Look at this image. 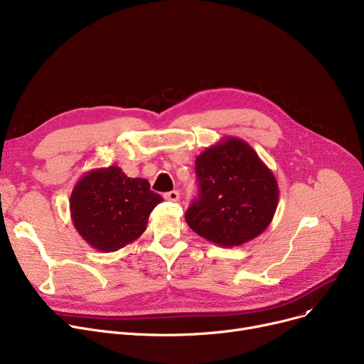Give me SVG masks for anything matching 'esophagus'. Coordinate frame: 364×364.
Here are the masks:
<instances>
[{
    "mask_svg": "<svg viewBox=\"0 0 364 364\" xmlns=\"http://www.w3.org/2000/svg\"><path fill=\"white\" fill-rule=\"evenodd\" d=\"M164 198L169 202H177L180 199V193L177 191H172V192H168L164 195Z\"/></svg>",
    "mask_w": 364,
    "mask_h": 364,
    "instance_id": "1",
    "label": "esophagus"
}]
</instances>
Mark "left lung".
Here are the masks:
<instances>
[{
  "label": "left lung",
  "instance_id": "1",
  "mask_svg": "<svg viewBox=\"0 0 364 364\" xmlns=\"http://www.w3.org/2000/svg\"><path fill=\"white\" fill-rule=\"evenodd\" d=\"M199 198L188 228L220 247H238L271 225L279 188L274 172L245 141L226 136L196 157Z\"/></svg>",
  "mask_w": 364,
  "mask_h": 364
}]
</instances>
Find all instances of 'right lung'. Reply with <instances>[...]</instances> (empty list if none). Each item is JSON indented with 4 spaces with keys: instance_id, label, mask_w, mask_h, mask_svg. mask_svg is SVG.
<instances>
[{
    "instance_id": "right-lung-1",
    "label": "right lung",
    "mask_w": 364,
    "mask_h": 364,
    "mask_svg": "<svg viewBox=\"0 0 364 364\" xmlns=\"http://www.w3.org/2000/svg\"><path fill=\"white\" fill-rule=\"evenodd\" d=\"M164 199L146 178H129L119 166L86 172L70 198L78 235L95 250L113 252L138 240L149 215Z\"/></svg>"
}]
</instances>
